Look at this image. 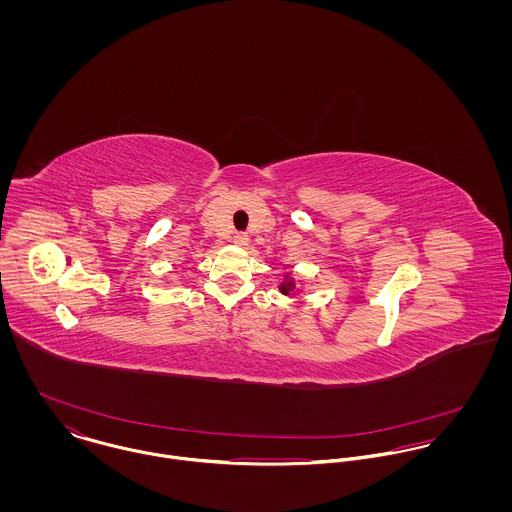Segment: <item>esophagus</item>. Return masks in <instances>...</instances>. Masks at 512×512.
<instances>
[{"label": "esophagus", "mask_w": 512, "mask_h": 512, "mask_svg": "<svg viewBox=\"0 0 512 512\" xmlns=\"http://www.w3.org/2000/svg\"><path fill=\"white\" fill-rule=\"evenodd\" d=\"M232 242H234L236 246H240V248H246V246H248V242H250V238H248V234H244V232H238V234H234Z\"/></svg>", "instance_id": "esophagus-1"}]
</instances>
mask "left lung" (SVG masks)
<instances>
[{
	"instance_id": "1",
	"label": "left lung",
	"mask_w": 512,
	"mask_h": 512,
	"mask_svg": "<svg viewBox=\"0 0 512 512\" xmlns=\"http://www.w3.org/2000/svg\"><path fill=\"white\" fill-rule=\"evenodd\" d=\"M293 288H295V284H293V278L288 274L286 276V282L280 286V292L284 293V295H290V292H292Z\"/></svg>"
}]
</instances>
